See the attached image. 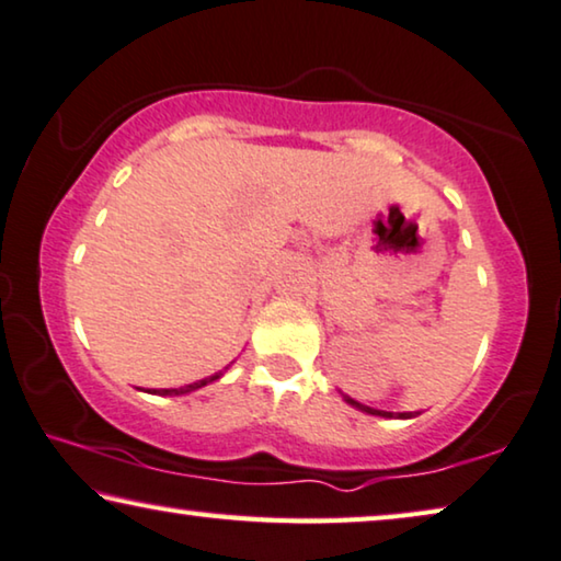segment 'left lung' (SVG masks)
Here are the masks:
<instances>
[{"mask_svg":"<svg viewBox=\"0 0 561 561\" xmlns=\"http://www.w3.org/2000/svg\"><path fill=\"white\" fill-rule=\"evenodd\" d=\"M345 401H348V404H353L356 409H360V412H368V414H376V416H397L393 412H381V409H370V407H363V404H358V401H353V399H348L345 397ZM401 420H409V416H414L412 412H404V414H399Z\"/></svg>","mask_w":561,"mask_h":561,"instance_id":"obj_1","label":"left lung"}]
</instances>
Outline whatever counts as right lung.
<instances>
[{
	"label": "right lung",
	"instance_id": "obj_1",
	"mask_svg": "<svg viewBox=\"0 0 561 561\" xmlns=\"http://www.w3.org/2000/svg\"><path fill=\"white\" fill-rule=\"evenodd\" d=\"M216 378H220V374H213V376H208V378H203V381H195V383H187V386H183V389H160V391H154V393H160V397H172V393H187V391H195V389H201V386H205V383H210V381H216Z\"/></svg>",
	"mask_w": 561,
	"mask_h": 561
}]
</instances>
